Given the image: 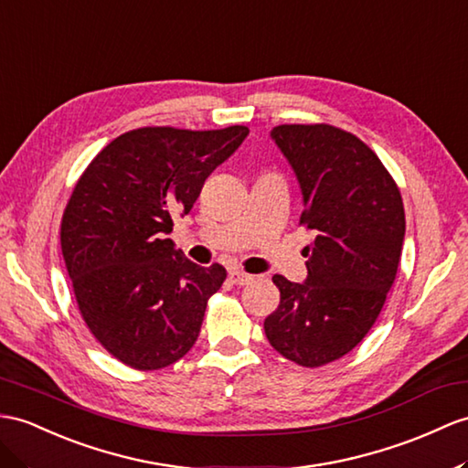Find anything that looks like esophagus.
<instances>
[{"mask_svg":"<svg viewBox=\"0 0 468 468\" xmlns=\"http://www.w3.org/2000/svg\"><path fill=\"white\" fill-rule=\"evenodd\" d=\"M230 280L232 283H236V286H248V283L254 282V276L252 273H246L242 270H230Z\"/></svg>","mask_w":468,"mask_h":468,"instance_id":"esophagus-1","label":"esophagus"}]
</instances>
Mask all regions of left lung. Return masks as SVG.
Returning <instances> with one entry per match:
<instances>
[{"mask_svg": "<svg viewBox=\"0 0 468 468\" xmlns=\"http://www.w3.org/2000/svg\"><path fill=\"white\" fill-rule=\"evenodd\" d=\"M271 139L298 176L307 278L280 273L278 310L264 322L270 346L302 367L344 357L367 335L391 290L405 238L393 176L356 134L332 124H280Z\"/></svg>", "mask_w": 468, "mask_h": 468, "instance_id": "left-lung-1", "label": "left lung"}]
</instances>
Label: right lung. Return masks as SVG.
I'll use <instances>...</instances> for the list:
<instances>
[{
    "label": "right lung",
    "instance_id": "1",
    "mask_svg": "<svg viewBox=\"0 0 468 468\" xmlns=\"http://www.w3.org/2000/svg\"><path fill=\"white\" fill-rule=\"evenodd\" d=\"M248 133L242 124L134 129L77 180L61 220L63 260L90 334L124 366L168 367L198 339L226 270L186 260L166 234Z\"/></svg>",
    "mask_w": 468,
    "mask_h": 468
}]
</instances>
